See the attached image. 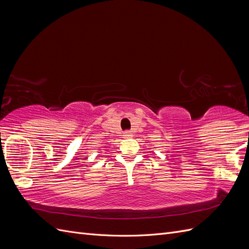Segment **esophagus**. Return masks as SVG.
<instances>
[{
	"mask_svg": "<svg viewBox=\"0 0 249 249\" xmlns=\"http://www.w3.org/2000/svg\"><path fill=\"white\" fill-rule=\"evenodd\" d=\"M124 138H131V137H133L132 131H125V132L124 133Z\"/></svg>",
	"mask_w": 249,
	"mask_h": 249,
	"instance_id": "obj_1",
	"label": "esophagus"
}]
</instances>
